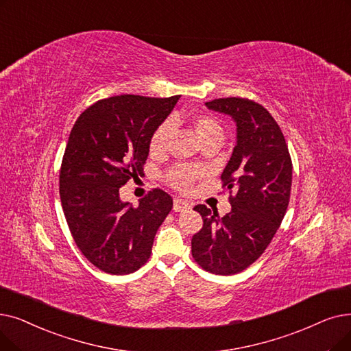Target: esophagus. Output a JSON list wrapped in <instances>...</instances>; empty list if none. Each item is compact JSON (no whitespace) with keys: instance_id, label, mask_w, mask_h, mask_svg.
Here are the masks:
<instances>
[{"instance_id":"esophagus-1","label":"esophagus","mask_w":351,"mask_h":351,"mask_svg":"<svg viewBox=\"0 0 351 351\" xmlns=\"http://www.w3.org/2000/svg\"><path fill=\"white\" fill-rule=\"evenodd\" d=\"M191 208V204L188 201L184 199H175L173 201V210L175 212H182V210H186Z\"/></svg>"}]
</instances>
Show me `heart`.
Segmentation results:
<instances>
[{"mask_svg": "<svg viewBox=\"0 0 351 351\" xmlns=\"http://www.w3.org/2000/svg\"><path fill=\"white\" fill-rule=\"evenodd\" d=\"M180 116L178 113H175L171 120L163 121L162 125L158 126V129L154 132L150 138V152L152 154H160L167 146V142H169V138L172 134L173 126L180 123ZM192 126L197 134V138L201 139V142H205L208 139H213V138H222L223 136V130L219 121L210 116V114H197L192 119ZM169 178L171 185L175 186L176 189L186 192L196 178V172L195 169H191V167L186 166H178L175 169H172L167 175Z\"/></svg>", "mask_w": 351, "mask_h": 351, "instance_id": "b5f03b06", "label": "heart"}]
</instances>
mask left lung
<instances>
[{
    "mask_svg": "<svg viewBox=\"0 0 351 351\" xmlns=\"http://www.w3.org/2000/svg\"><path fill=\"white\" fill-rule=\"evenodd\" d=\"M212 112L230 116L237 143L221 175L231 197L222 218L205 205L202 230L192 237V255L204 269L232 276L255 263L276 235L285 215L293 182V163L277 121L248 99L228 97L205 103Z\"/></svg>",
    "mask_w": 351,
    "mask_h": 351,
    "instance_id": "left-lung-1",
    "label": "left lung"
}]
</instances>
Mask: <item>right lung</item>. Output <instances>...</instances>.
<instances>
[{"label":"right lung","mask_w":351,"mask_h":351,"mask_svg":"<svg viewBox=\"0 0 351 351\" xmlns=\"http://www.w3.org/2000/svg\"><path fill=\"white\" fill-rule=\"evenodd\" d=\"M180 96L121 95L91 104L70 132L60 171V199L75 245L99 269L125 276L152 254L159 226L173 206L162 189L139 205L120 199V188L143 172L154 132Z\"/></svg>","instance_id":"1"}]
</instances>
